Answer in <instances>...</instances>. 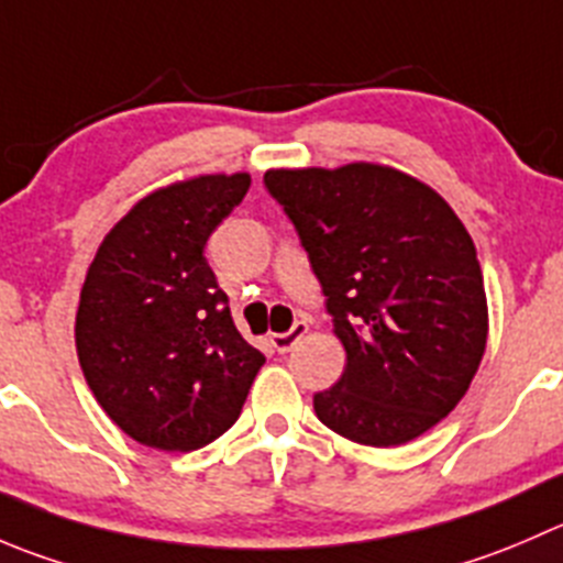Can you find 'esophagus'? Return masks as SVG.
Listing matches in <instances>:
<instances>
[{
  "mask_svg": "<svg viewBox=\"0 0 563 563\" xmlns=\"http://www.w3.org/2000/svg\"><path fill=\"white\" fill-rule=\"evenodd\" d=\"M305 332H308V321H305V319L294 321L291 330H288V332H277V335H272V346H275L280 354L291 352V349L297 346V341L305 335Z\"/></svg>",
  "mask_w": 563,
  "mask_h": 563,
  "instance_id": "esophagus-1",
  "label": "esophagus"
}]
</instances>
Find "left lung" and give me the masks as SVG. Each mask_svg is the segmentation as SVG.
Wrapping results in <instances>:
<instances>
[{"label": "left lung", "mask_w": 563, "mask_h": 563, "mask_svg": "<svg viewBox=\"0 0 563 563\" xmlns=\"http://www.w3.org/2000/svg\"><path fill=\"white\" fill-rule=\"evenodd\" d=\"M346 349L316 418L360 445L420 438L465 396L487 346L471 233L427 184L393 167L269 170Z\"/></svg>", "instance_id": "8db88e82"}]
</instances>
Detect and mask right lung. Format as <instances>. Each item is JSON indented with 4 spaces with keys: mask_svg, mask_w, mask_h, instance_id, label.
Returning a JSON list of instances; mask_svg holds the SVG:
<instances>
[{
    "mask_svg": "<svg viewBox=\"0 0 563 563\" xmlns=\"http://www.w3.org/2000/svg\"><path fill=\"white\" fill-rule=\"evenodd\" d=\"M247 189V173L159 189L107 233L87 269L79 365L103 412L136 443H214L239 420L264 365L206 261V242Z\"/></svg>",
    "mask_w": 563,
    "mask_h": 563,
    "instance_id": "1",
    "label": "right lung"
}]
</instances>
